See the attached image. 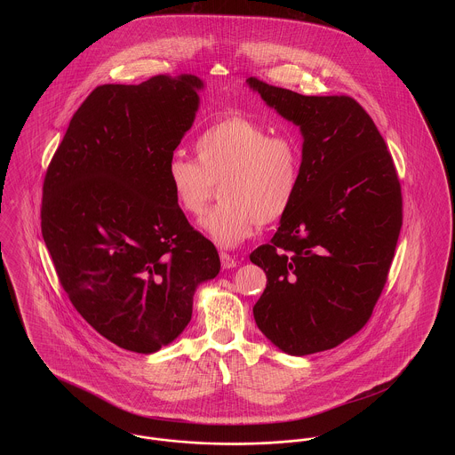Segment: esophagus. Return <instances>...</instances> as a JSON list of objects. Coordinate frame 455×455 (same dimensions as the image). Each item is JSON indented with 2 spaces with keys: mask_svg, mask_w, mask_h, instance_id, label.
<instances>
[{
  "mask_svg": "<svg viewBox=\"0 0 455 455\" xmlns=\"http://www.w3.org/2000/svg\"><path fill=\"white\" fill-rule=\"evenodd\" d=\"M220 259H221V267H223V269H230V267H235V266H237V259L232 258L230 254H227V252H221V254H220Z\"/></svg>",
  "mask_w": 455,
  "mask_h": 455,
  "instance_id": "1",
  "label": "esophagus"
}]
</instances>
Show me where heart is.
<instances>
[{"label":"heart","instance_id":"b5f03b06","mask_svg":"<svg viewBox=\"0 0 455 455\" xmlns=\"http://www.w3.org/2000/svg\"><path fill=\"white\" fill-rule=\"evenodd\" d=\"M195 158L173 153L167 180L177 208L199 217L215 184L217 208L201 220L203 232L223 249L251 237L258 223L275 225L291 210L302 182V147L290 134L259 123L230 116L218 119L196 140Z\"/></svg>","mask_w":455,"mask_h":455}]
</instances>
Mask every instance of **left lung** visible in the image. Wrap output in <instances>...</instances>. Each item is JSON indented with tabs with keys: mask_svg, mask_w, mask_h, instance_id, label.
Returning a JSON list of instances; mask_svg holds the SVG:
<instances>
[{
	"mask_svg": "<svg viewBox=\"0 0 455 455\" xmlns=\"http://www.w3.org/2000/svg\"><path fill=\"white\" fill-rule=\"evenodd\" d=\"M247 84L303 136L297 199L271 242L251 254L267 276L254 319L284 353L312 355L367 324L403 227L401 184L355 99L300 95L254 76Z\"/></svg>",
	"mask_w": 455,
	"mask_h": 455,
	"instance_id": "left-lung-1",
	"label": "left lung"
}]
</instances>
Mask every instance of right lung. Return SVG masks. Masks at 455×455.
Returning a JSON list of instances; mask_svg holds the SVG:
<instances>
[{
  "instance_id": "right-lung-1",
  "label": "right lung",
  "mask_w": 455,
  "mask_h": 455,
  "mask_svg": "<svg viewBox=\"0 0 455 455\" xmlns=\"http://www.w3.org/2000/svg\"><path fill=\"white\" fill-rule=\"evenodd\" d=\"M195 75L100 85L73 114L44 177L41 228L78 314L110 343L155 353L193 315L215 245L177 208L167 164L195 123Z\"/></svg>"
}]
</instances>
